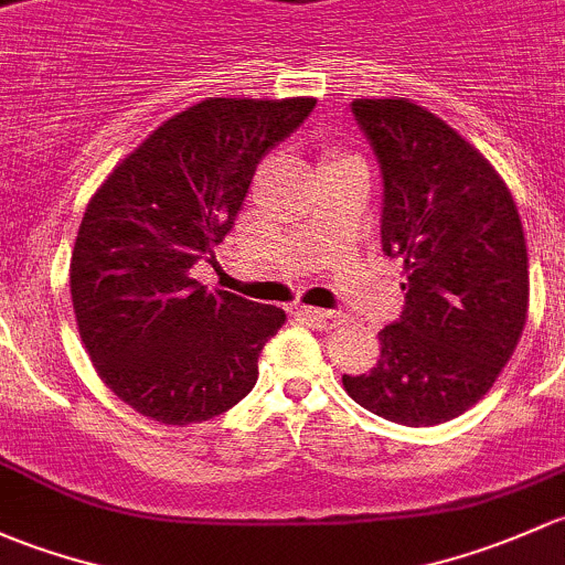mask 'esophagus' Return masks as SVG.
Listing matches in <instances>:
<instances>
[{
  "instance_id": "34e87169",
  "label": "esophagus",
  "mask_w": 565,
  "mask_h": 565,
  "mask_svg": "<svg viewBox=\"0 0 565 565\" xmlns=\"http://www.w3.org/2000/svg\"><path fill=\"white\" fill-rule=\"evenodd\" d=\"M301 318H307L312 326H318V329L323 331H331L337 329V326L342 323V316L340 312H331V310H321V307H301Z\"/></svg>"
}]
</instances>
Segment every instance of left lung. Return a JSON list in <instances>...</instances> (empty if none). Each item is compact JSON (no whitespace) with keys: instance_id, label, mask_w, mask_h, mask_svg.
Returning <instances> with one entry per match:
<instances>
[{"instance_id":"1","label":"left lung","mask_w":565,"mask_h":565,"mask_svg":"<svg viewBox=\"0 0 565 565\" xmlns=\"http://www.w3.org/2000/svg\"><path fill=\"white\" fill-rule=\"evenodd\" d=\"M351 110L381 162V242L405 264V307L377 331L375 367L342 386L375 416L433 427L490 392L525 329L520 212L490 160L427 108L397 97Z\"/></svg>"}]
</instances>
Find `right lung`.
I'll use <instances>...</instances> for the list:
<instances>
[{
  "mask_svg": "<svg viewBox=\"0 0 565 565\" xmlns=\"http://www.w3.org/2000/svg\"><path fill=\"white\" fill-rule=\"evenodd\" d=\"M316 108V97H209L171 116L127 154L86 206L70 258L84 348L103 383L160 424L206 422L258 381L280 307L206 290L255 166Z\"/></svg>",
  "mask_w": 565,
  "mask_h": 565,
  "instance_id": "right-lung-1",
  "label": "right lung"
}]
</instances>
